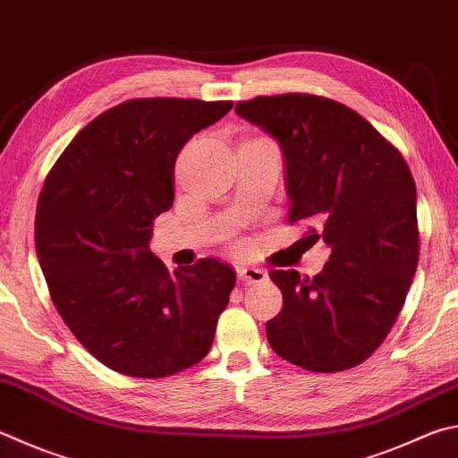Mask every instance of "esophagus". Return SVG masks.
<instances>
[{"mask_svg": "<svg viewBox=\"0 0 458 458\" xmlns=\"http://www.w3.org/2000/svg\"><path fill=\"white\" fill-rule=\"evenodd\" d=\"M236 276L242 284H258V282H264L268 278V272L264 268H256V266H238Z\"/></svg>", "mask_w": 458, "mask_h": 458, "instance_id": "obj_1", "label": "esophagus"}]
</instances>
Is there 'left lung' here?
<instances>
[{
  "label": "left lung",
  "mask_w": 458,
  "mask_h": 458,
  "mask_svg": "<svg viewBox=\"0 0 458 458\" xmlns=\"http://www.w3.org/2000/svg\"><path fill=\"white\" fill-rule=\"evenodd\" d=\"M236 114L284 156L290 222L310 220L330 248L314 278L272 270L282 310L272 351L312 372L352 369L393 328L419 264L417 186L404 157L344 104L310 94L258 96Z\"/></svg>",
  "instance_id": "left-lung-1"
}]
</instances>
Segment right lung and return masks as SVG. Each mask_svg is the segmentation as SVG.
Instances as JSON below:
<instances>
[{"mask_svg":"<svg viewBox=\"0 0 458 458\" xmlns=\"http://www.w3.org/2000/svg\"><path fill=\"white\" fill-rule=\"evenodd\" d=\"M232 102L130 99L91 120L47 174L36 252L57 312L115 372L160 378L210 352L236 274L216 258L170 274L149 252L180 149Z\"/></svg>","mask_w":458,"mask_h":458,"instance_id":"add662e5","label":"right lung"}]
</instances>
